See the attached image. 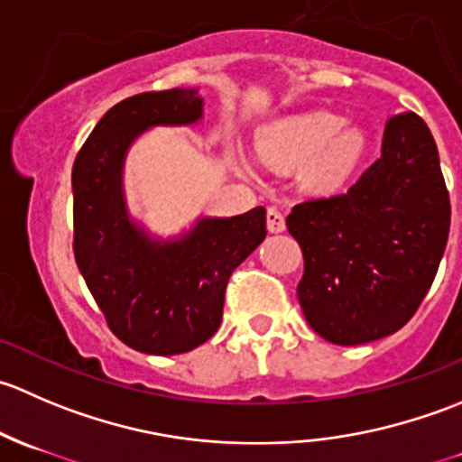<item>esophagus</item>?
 Returning <instances> with one entry per match:
<instances>
[{
  "instance_id": "1",
  "label": "esophagus",
  "mask_w": 462,
  "mask_h": 462,
  "mask_svg": "<svg viewBox=\"0 0 462 462\" xmlns=\"http://www.w3.org/2000/svg\"><path fill=\"white\" fill-rule=\"evenodd\" d=\"M265 223H268V230L273 232V235L286 230V218H283V214L279 212L277 208H268V214H265Z\"/></svg>"
}]
</instances>
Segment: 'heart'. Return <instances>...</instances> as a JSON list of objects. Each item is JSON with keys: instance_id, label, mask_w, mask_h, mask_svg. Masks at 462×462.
I'll use <instances>...</instances> for the list:
<instances>
[{"instance_id": "1", "label": "heart", "mask_w": 462, "mask_h": 462, "mask_svg": "<svg viewBox=\"0 0 462 462\" xmlns=\"http://www.w3.org/2000/svg\"><path fill=\"white\" fill-rule=\"evenodd\" d=\"M259 158L273 170L300 168L309 192L333 194L348 180L366 152V134L344 127V118L328 111L297 116L270 125L257 138Z\"/></svg>"}]
</instances>
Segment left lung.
<instances>
[{"label": "left lung", "instance_id": "left-lung-1", "mask_svg": "<svg viewBox=\"0 0 462 462\" xmlns=\"http://www.w3.org/2000/svg\"><path fill=\"white\" fill-rule=\"evenodd\" d=\"M451 205L430 127L413 111L389 118L382 156L348 192L288 214L304 253V318L339 346L402 328L430 292L449 236Z\"/></svg>", "mask_w": 462, "mask_h": 462}]
</instances>
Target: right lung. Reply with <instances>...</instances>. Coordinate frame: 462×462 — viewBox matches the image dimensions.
<instances>
[{
    "label": "right lung",
    "instance_id": "add662e5",
    "mask_svg": "<svg viewBox=\"0 0 462 462\" xmlns=\"http://www.w3.org/2000/svg\"><path fill=\"white\" fill-rule=\"evenodd\" d=\"M197 88L147 91L111 106L73 162V254L111 333L149 356H179L221 326L230 274L265 239V209L199 218L179 239H152L129 217L123 165L156 125L201 120Z\"/></svg>",
    "mask_w": 462,
    "mask_h": 462
}]
</instances>
